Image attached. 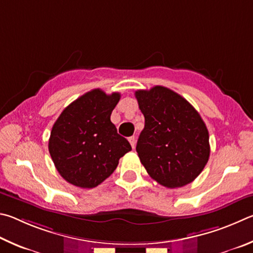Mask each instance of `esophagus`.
<instances>
[{
	"instance_id": "obj_1",
	"label": "esophagus",
	"mask_w": 253,
	"mask_h": 253,
	"mask_svg": "<svg viewBox=\"0 0 253 253\" xmlns=\"http://www.w3.org/2000/svg\"><path fill=\"white\" fill-rule=\"evenodd\" d=\"M129 142H130V144H131L132 149H134V148H135V136H134V135H133V136H130V138H129Z\"/></svg>"
}]
</instances>
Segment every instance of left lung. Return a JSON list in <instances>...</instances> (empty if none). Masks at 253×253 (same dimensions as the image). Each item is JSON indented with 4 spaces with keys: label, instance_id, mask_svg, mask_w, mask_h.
Here are the masks:
<instances>
[{
    "label": "left lung",
    "instance_id": "1",
    "mask_svg": "<svg viewBox=\"0 0 253 253\" xmlns=\"http://www.w3.org/2000/svg\"><path fill=\"white\" fill-rule=\"evenodd\" d=\"M144 115L136 152L153 180L166 188L191 183L210 157L209 132L200 114L170 88L135 91Z\"/></svg>",
    "mask_w": 253,
    "mask_h": 253
}]
</instances>
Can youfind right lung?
<instances>
[{
	"label": "right lung",
	"mask_w": 253,
	"mask_h": 253,
	"mask_svg": "<svg viewBox=\"0 0 253 253\" xmlns=\"http://www.w3.org/2000/svg\"><path fill=\"white\" fill-rule=\"evenodd\" d=\"M121 97L94 88L66 106L52 127L48 151L62 178L75 187L95 188L131 151L118 134L111 113Z\"/></svg>",
	"instance_id": "add662e5"
}]
</instances>
